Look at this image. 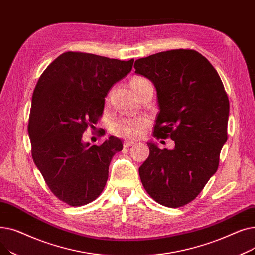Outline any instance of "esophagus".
<instances>
[{"label": "esophagus", "mask_w": 255, "mask_h": 255, "mask_svg": "<svg viewBox=\"0 0 255 255\" xmlns=\"http://www.w3.org/2000/svg\"><path fill=\"white\" fill-rule=\"evenodd\" d=\"M133 144H135L134 141H131V140L124 141V146H125V148H129V146H132Z\"/></svg>", "instance_id": "esophagus-1"}]
</instances>
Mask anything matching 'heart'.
<instances>
[{"label": "heart", "mask_w": 255, "mask_h": 255, "mask_svg": "<svg viewBox=\"0 0 255 255\" xmlns=\"http://www.w3.org/2000/svg\"><path fill=\"white\" fill-rule=\"evenodd\" d=\"M149 83V80L143 76H134L131 79V87L134 91H137ZM148 124L149 121L145 118H121L112 124L111 131L118 137L132 139L139 137L148 127Z\"/></svg>", "instance_id": "1"}]
</instances>
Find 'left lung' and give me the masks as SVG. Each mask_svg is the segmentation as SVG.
<instances>
[{
	"label": "left lung",
	"instance_id": "obj_1",
	"mask_svg": "<svg viewBox=\"0 0 255 255\" xmlns=\"http://www.w3.org/2000/svg\"><path fill=\"white\" fill-rule=\"evenodd\" d=\"M134 68L157 91L154 137L175 141L173 150L148 143L150 155L138 169L141 183L158 204L183 207L218 168L227 140L229 97L216 69L193 49L158 52L136 60Z\"/></svg>",
	"mask_w": 255,
	"mask_h": 255
}]
</instances>
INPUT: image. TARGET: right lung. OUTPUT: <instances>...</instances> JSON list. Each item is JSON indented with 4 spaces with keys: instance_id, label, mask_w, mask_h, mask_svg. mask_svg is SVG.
Returning a JSON list of instances; mask_svg holds the SVG:
<instances>
[{
    "instance_id": "1",
    "label": "right lung",
    "mask_w": 255,
    "mask_h": 255,
    "mask_svg": "<svg viewBox=\"0 0 255 255\" xmlns=\"http://www.w3.org/2000/svg\"><path fill=\"white\" fill-rule=\"evenodd\" d=\"M133 62L66 51L38 79L28 125L32 158L50 191L67 205L96 199L114 155L123 149L117 137L90 145L83 134L95 127L107 93L131 71Z\"/></svg>"
}]
</instances>
